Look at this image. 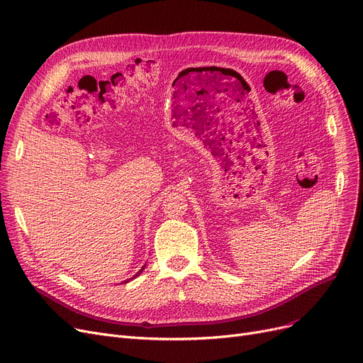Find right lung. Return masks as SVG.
<instances>
[{
  "label": "right lung",
  "mask_w": 363,
  "mask_h": 363,
  "mask_svg": "<svg viewBox=\"0 0 363 363\" xmlns=\"http://www.w3.org/2000/svg\"><path fill=\"white\" fill-rule=\"evenodd\" d=\"M144 269H145V265H144V267H143V269H140V272H139V273H143V270H144ZM139 273H138V274H136V276H139ZM136 276H135V277H136Z\"/></svg>",
  "instance_id": "1"
}]
</instances>
